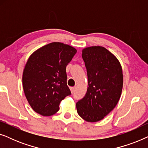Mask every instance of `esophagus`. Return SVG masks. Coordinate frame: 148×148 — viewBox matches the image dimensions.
Listing matches in <instances>:
<instances>
[{"label":"esophagus","mask_w":148,"mask_h":148,"mask_svg":"<svg viewBox=\"0 0 148 148\" xmlns=\"http://www.w3.org/2000/svg\"><path fill=\"white\" fill-rule=\"evenodd\" d=\"M71 91L72 94H73L75 91V88H71Z\"/></svg>","instance_id":"esophagus-1"}]
</instances>
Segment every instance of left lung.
Wrapping results in <instances>:
<instances>
[{
	"label": "left lung",
	"instance_id": "8db88e82",
	"mask_svg": "<svg viewBox=\"0 0 148 148\" xmlns=\"http://www.w3.org/2000/svg\"><path fill=\"white\" fill-rule=\"evenodd\" d=\"M88 73V87L85 96L76 104L79 115L88 122L104 119L116 106L123 89L122 67L118 59L102 46L82 51Z\"/></svg>",
	"mask_w": 148,
	"mask_h": 148
}]
</instances>
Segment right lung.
I'll return each mask as SVG.
<instances>
[{"mask_svg":"<svg viewBox=\"0 0 148 148\" xmlns=\"http://www.w3.org/2000/svg\"><path fill=\"white\" fill-rule=\"evenodd\" d=\"M77 50L60 42H52L29 56L23 73V88L32 109L42 116L59 110L60 102L71 94L66 84V66Z\"/></svg>","mask_w":148,"mask_h":148,"instance_id":"add662e5","label":"right lung"}]
</instances>
